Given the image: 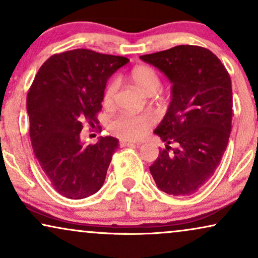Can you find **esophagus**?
<instances>
[{
    "label": "esophagus",
    "instance_id": "1",
    "mask_svg": "<svg viewBox=\"0 0 258 258\" xmlns=\"http://www.w3.org/2000/svg\"><path fill=\"white\" fill-rule=\"evenodd\" d=\"M132 145H138V143L130 142V140H120V146H121V148H125V146H132Z\"/></svg>",
    "mask_w": 258,
    "mask_h": 258
}]
</instances>
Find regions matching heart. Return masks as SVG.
<instances>
[{
	"instance_id": "1",
	"label": "heart",
	"mask_w": 258,
	"mask_h": 258,
	"mask_svg": "<svg viewBox=\"0 0 258 258\" xmlns=\"http://www.w3.org/2000/svg\"><path fill=\"white\" fill-rule=\"evenodd\" d=\"M130 80L140 91L146 95H153L162 86L161 77L157 71L148 65H139L130 73ZM118 84L113 80L107 84L103 91L102 102L105 106H110L114 101ZM153 125L152 116L148 114H120L109 122V130L114 136L123 140H137L145 135Z\"/></svg>"
}]
</instances>
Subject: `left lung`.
<instances>
[{
    "mask_svg": "<svg viewBox=\"0 0 258 258\" xmlns=\"http://www.w3.org/2000/svg\"><path fill=\"white\" fill-rule=\"evenodd\" d=\"M140 59L161 70L172 84L170 105L155 130L165 149L150 172L164 193L194 194L214 175L229 143L233 115L230 75L213 52L194 45Z\"/></svg>",
    "mask_w": 258,
    "mask_h": 258,
    "instance_id": "8db88e82",
    "label": "left lung"
}]
</instances>
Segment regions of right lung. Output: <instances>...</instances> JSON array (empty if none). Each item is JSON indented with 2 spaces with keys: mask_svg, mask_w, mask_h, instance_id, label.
Wrapping results in <instances>:
<instances>
[{
  "mask_svg": "<svg viewBox=\"0 0 258 258\" xmlns=\"http://www.w3.org/2000/svg\"><path fill=\"white\" fill-rule=\"evenodd\" d=\"M126 57L77 48L51 56L28 90L29 137L39 164L57 193L68 199L95 194L105 182L119 140L101 137L84 145L86 122L97 123L107 80Z\"/></svg>",
  "mask_w": 258,
  "mask_h": 258,
  "instance_id": "add662e5",
  "label": "right lung"
}]
</instances>
